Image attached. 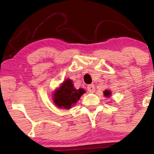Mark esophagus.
<instances>
[{"mask_svg":"<svg viewBox=\"0 0 154 154\" xmlns=\"http://www.w3.org/2000/svg\"><path fill=\"white\" fill-rule=\"evenodd\" d=\"M87 88H88V92L90 93H94V91H95V87H94V86L93 84L88 85V87H87Z\"/></svg>","mask_w":154,"mask_h":154,"instance_id":"esophagus-1","label":"esophagus"}]
</instances>
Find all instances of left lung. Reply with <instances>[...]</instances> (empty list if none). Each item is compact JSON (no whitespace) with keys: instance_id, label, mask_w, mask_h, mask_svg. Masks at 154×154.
Instances as JSON below:
<instances>
[{"instance_id":"1","label":"left lung","mask_w":154,"mask_h":154,"mask_svg":"<svg viewBox=\"0 0 154 154\" xmlns=\"http://www.w3.org/2000/svg\"><path fill=\"white\" fill-rule=\"evenodd\" d=\"M103 94H104L105 97H110L111 96V91H110V90H105L103 91Z\"/></svg>"}]
</instances>
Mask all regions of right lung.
Here are the masks:
<instances>
[{
	"label": "right lung",
	"mask_w": 154,
	"mask_h": 154,
	"mask_svg": "<svg viewBox=\"0 0 154 154\" xmlns=\"http://www.w3.org/2000/svg\"><path fill=\"white\" fill-rule=\"evenodd\" d=\"M86 92L83 88L76 89L74 87L73 81L70 79L65 80L60 88H57L53 94V100L59 108H64L66 109H71L74 106L80 97Z\"/></svg>",
	"instance_id": "right-lung-1"
}]
</instances>
